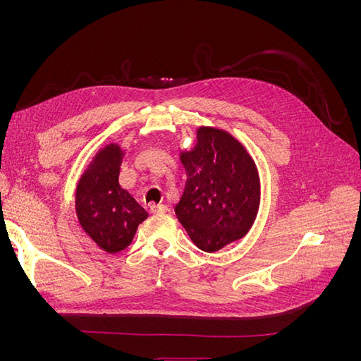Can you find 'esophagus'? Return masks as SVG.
Returning a JSON list of instances; mask_svg holds the SVG:
<instances>
[{
  "mask_svg": "<svg viewBox=\"0 0 361 361\" xmlns=\"http://www.w3.org/2000/svg\"><path fill=\"white\" fill-rule=\"evenodd\" d=\"M150 212L152 214H166V212H169V207L166 204H152Z\"/></svg>",
  "mask_w": 361,
  "mask_h": 361,
  "instance_id": "obj_1",
  "label": "esophagus"
}]
</instances>
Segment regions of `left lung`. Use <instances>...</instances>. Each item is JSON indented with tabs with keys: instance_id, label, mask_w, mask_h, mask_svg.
<instances>
[{
	"instance_id": "left-lung-1",
	"label": "left lung",
	"mask_w": 361,
	"mask_h": 361,
	"mask_svg": "<svg viewBox=\"0 0 361 361\" xmlns=\"http://www.w3.org/2000/svg\"><path fill=\"white\" fill-rule=\"evenodd\" d=\"M180 161L187 182L174 212L192 243L214 253L243 238L255 221L260 192L245 149L224 130L200 128L197 145Z\"/></svg>"
}]
</instances>
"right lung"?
Wrapping results in <instances>:
<instances>
[{"mask_svg": "<svg viewBox=\"0 0 361 361\" xmlns=\"http://www.w3.org/2000/svg\"><path fill=\"white\" fill-rule=\"evenodd\" d=\"M122 154L116 145L94 157L76 188V214L84 231L108 253L126 248L140 223L147 218L128 191L118 185Z\"/></svg>", "mask_w": 361, "mask_h": 361, "instance_id": "add662e5", "label": "right lung"}]
</instances>
